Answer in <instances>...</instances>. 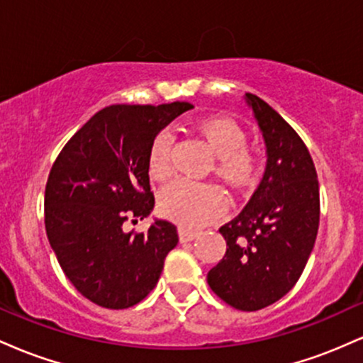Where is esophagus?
I'll use <instances>...</instances> for the list:
<instances>
[{
  "mask_svg": "<svg viewBox=\"0 0 363 363\" xmlns=\"http://www.w3.org/2000/svg\"><path fill=\"white\" fill-rule=\"evenodd\" d=\"M198 237V232L194 230H187V228H179V239L181 242H189V240H194Z\"/></svg>",
  "mask_w": 363,
  "mask_h": 363,
  "instance_id": "esophagus-1",
  "label": "esophagus"
}]
</instances>
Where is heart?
I'll return each instance as SVG.
<instances>
[{"mask_svg":"<svg viewBox=\"0 0 363 363\" xmlns=\"http://www.w3.org/2000/svg\"><path fill=\"white\" fill-rule=\"evenodd\" d=\"M196 129L215 153V172L227 184L240 187L252 181L257 158L251 148L245 147L247 136L235 121L213 116L199 121ZM170 150L172 133H158L148 153L150 176L157 181H165L172 172ZM160 210L182 227L199 228L218 218L225 205L215 186L179 179L162 191Z\"/></svg>","mask_w":363,"mask_h":363,"instance_id":"1","label":"heart"}]
</instances>
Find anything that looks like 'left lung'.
<instances>
[{"label":"left lung","instance_id":"obj_1","mask_svg":"<svg viewBox=\"0 0 363 363\" xmlns=\"http://www.w3.org/2000/svg\"><path fill=\"white\" fill-rule=\"evenodd\" d=\"M266 170L244 210L220 227L227 252L208 272L210 289L239 311H259L294 289L319 228V182L309 150L273 107L252 94Z\"/></svg>","mask_w":363,"mask_h":363}]
</instances>
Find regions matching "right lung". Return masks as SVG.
Listing matches in <instances>:
<instances>
[{
    "label": "right lung",
    "mask_w": 363,
    "mask_h": 363,
    "mask_svg": "<svg viewBox=\"0 0 363 363\" xmlns=\"http://www.w3.org/2000/svg\"><path fill=\"white\" fill-rule=\"evenodd\" d=\"M193 107L109 106L74 133L54 162L45 184V232L62 272L90 302L128 309L155 289L165 256L179 242L176 225L155 218L147 234H133L124 222L152 213L150 147Z\"/></svg>",
    "instance_id": "1"
}]
</instances>
